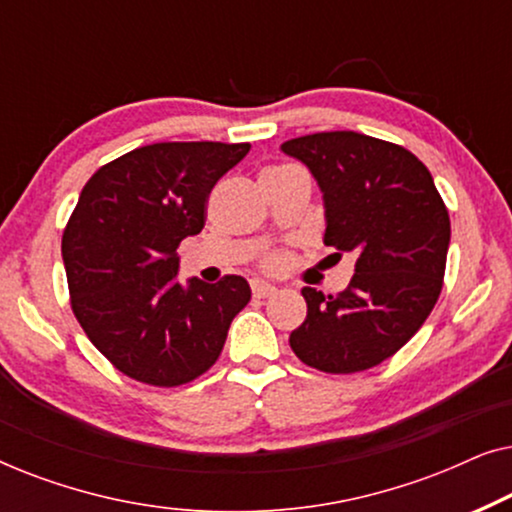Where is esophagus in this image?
Masks as SVG:
<instances>
[{
    "mask_svg": "<svg viewBox=\"0 0 512 512\" xmlns=\"http://www.w3.org/2000/svg\"><path fill=\"white\" fill-rule=\"evenodd\" d=\"M251 291H254L256 298H270L277 289L268 282H261V279H256V282H251Z\"/></svg>",
    "mask_w": 512,
    "mask_h": 512,
    "instance_id": "esophagus-1",
    "label": "esophagus"
}]
</instances>
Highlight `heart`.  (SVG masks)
<instances>
[{
  "mask_svg": "<svg viewBox=\"0 0 512 512\" xmlns=\"http://www.w3.org/2000/svg\"><path fill=\"white\" fill-rule=\"evenodd\" d=\"M279 263H282V256H270V258H268V265H270V268H277Z\"/></svg>",
  "mask_w": 512,
  "mask_h": 512,
  "instance_id": "heart-1",
  "label": "heart"
}]
</instances>
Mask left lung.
<instances>
[{
    "label": "left lung",
    "mask_w": 512,
    "mask_h": 512,
    "mask_svg": "<svg viewBox=\"0 0 512 512\" xmlns=\"http://www.w3.org/2000/svg\"><path fill=\"white\" fill-rule=\"evenodd\" d=\"M324 193V244L354 251V277L335 296L305 286L307 319L291 349L333 375L394 356L429 317L443 289L450 214L431 172L403 146L335 130L289 139Z\"/></svg>",
    "instance_id": "1"
}]
</instances>
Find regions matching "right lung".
<instances>
[{"label":"right lung","mask_w":512,"mask_h":512,"mask_svg":"<svg viewBox=\"0 0 512 512\" xmlns=\"http://www.w3.org/2000/svg\"><path fill=\"white\" fill-rule=\"evenodd\" d=\"M251 144L160 142L102 165L62 233L72 310L90 342L132 380L179 387L219 359L247 279L184 286L177 247L205 226L209 193Z\"/></svg>","instance_id":"add662e5"}]
</instances>
